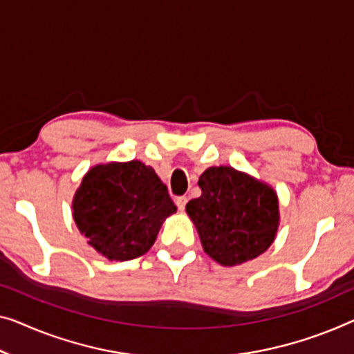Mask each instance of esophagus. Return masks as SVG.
Segmentation results:
<instances>
[{
  "mask_svg": "<svg viewBox=\"0 0 354 354\" xmlns=\"http://www.w3.org/2000/svg\"><path fill=\"white\" fill-rule=\"evenodd\" d=\"M175 203H176L179 211H184V208H186V203H187V197H176Z\"/></svg>",
  "mask_w": 354,
  "mask_h": 354,
  "instance_id": "esophagus-1",
  "label": "esophagus"
}]
</instances>
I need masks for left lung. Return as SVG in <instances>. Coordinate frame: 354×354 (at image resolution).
Returning a JSON list of instances; mask_svg holds the SVG:
<instances>
[{
    "label": "left lung",
    "instance_id": "8db88e82",
    "mask_svg": "<svg viewBox=\"0 0 354 354\" xmlns=\"http://www.w3.org/2000/svg\"><path fill=\"white\" fill-rule=\"evenodd\" d=\"M202 195L186 205L203 251L224 267L256 259L275 241L279 203L267 183L235 170L209 167L198 178Z\"/></svg>",
    "mask_w": 354,
    "mask_h": 354
}]
</instances>
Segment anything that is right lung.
Listing matches in <instances>:
<instances>
[{
  "label": "right lung",
  "instance_id": "obj_1",
  "mask_svg": "<svg viewBox=\"0 0 354 354\" xmlns=\"http://www.w3.org/2000/svg\"><path fill=\"white\" fill-rule=\"evenodd\" d=\"M173 213L176 207L167 186L141 160L93 165L73 197L79 232L109 261L146 254Z\"/></svg>",
  "mask_w": 354,
  "mask_h": 354
}]
</instances>
